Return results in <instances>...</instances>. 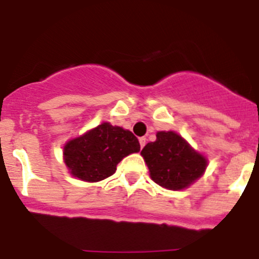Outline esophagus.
<instances>
[{"instance_id":"34e87169","label":"esophagus","mask_w":259,"mask_h":259,"mask_svg":"<svg viewBox=\"0 0 259 259\" xmlns=\"http://www.w3.org/2000/svg\"><path fill=\"white\" fill-rule=\"evenodd\" d=\"M146 142H147V139H146L145 137H142V138H139V145H141V148L145 147Z\"/></svg>"}]
</instances>
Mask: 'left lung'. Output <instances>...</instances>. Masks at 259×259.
Instances as JSON below:
<instances>
[{
  "mask_svg": "<svg viewBox=\"0 0 259 259\" xmlns=\"http://www.w3.org/2000/svg\"><path fill=\"white\" fill-rule=\"evenodd\" d=\"M142 156L157 185L170 190L189 186L203 175L207 160L175 132H159L156 141L143 147Z\"/></svg>",
  "mask_w": 259,
  "mask_h": 259,
  "instance_id": "8db88e82",
  "label": "left lung"
}]
</instances>
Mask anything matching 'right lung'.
Listing matches in <instances>:
<instances>
[{"label":"right lung","mask_w":259,"mask_h":259,"mask_svg":"<svg viewBox=\"0 0 259 259\" xmlns=\"http://www.w3.org/2000/svg\"><path fill=\"white\" fill-rule=\"evenodd\" d=\"M139 150L138 139L132 132L104 122L69 141L64 147V159L73 176L96 183L112 176L123 157Z\"/></svg>","instance_id":"obj_1"}]
</instances>
